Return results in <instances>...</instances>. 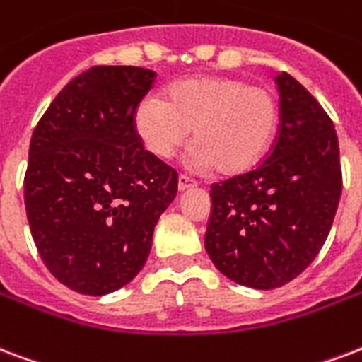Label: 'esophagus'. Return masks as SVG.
I'll return each mask as SVG.
<instances>
[{
	"instance_id": "obj_1",
	"label": "esophagus",
	"mask_w": 362,
	"mask_h": 362,
	"mask_svg": "<svg viewBox=\"0 0 362 362\" xmlns=\"http://www.w3.org/2000/svg\"><path fill=\"white\" fill-rule=\"evenodd\" d=\"M195 186H197V182L193 180V178H189V176H186V175L178 176V192H186V189H189V187H195Z\"/></svg>"
}]
</instances>
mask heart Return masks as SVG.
<instances>
[{
    "mask_svg": "<svg viewBox=\"0 0 362 362\" xmlns=\"http://www.w3.org/2000/svg\"><path fill=\"white\" fill-rule=\"evenodd\" d=\"M279 107L264 87L235 77H192L170 85L165 100L148 95L138 102L134 125L146 150L169 159L189 136L192 163L222 175L252 169L269 148Z\"/></svg>",
    "mask_w": 362,
    "mask_h": 362,
    "instance_id": "heart-1",
    "label": "heart"
}]
</instances>
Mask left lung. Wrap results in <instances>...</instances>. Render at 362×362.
<instances>
[{
  "label": "left lung",
  "instance_id": "8db88e82",
  "mask_svg": "<svg viewBox=\"0 0 362 362\" xmlns=\"http://www.w3.org/2000/svg\"><path fill=\"white\" fill-rule=\"evenodd\" d=\"M281 125L272 151L245 175L211 186L205 248L237 285L272 291L315 260L341 195L334 123L303 85L281 71Z\"/></svg>",
  "mask_w": 362,
  "mask_h": 362
}]
</instances>
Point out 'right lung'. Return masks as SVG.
Here are the masks:
<instances>
[{
  "label": "right lung",
  "instance_id": "add662e5",
  "mask_svg": "<svg viewBox=\"0 0 362 362\" xmlns=\"http://www.w3.org/2000/svg\"><path fill=\"white\" fill-rule=\"evenodd\" d=\"M156 71L95 66L74 77L35 127L24 205L47 269L71 291L104 296L136 277L178 175L144 150L138 102Z\"/></svg>",
  "mask_w": 362,
  "mask_h": 362
}]
</instances>
